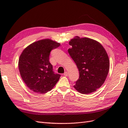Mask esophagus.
Instances as JSON below:
<instances>
[{
    "mask_svg": "<svg viewBox=\"0 0 128 128\" xmlns=\"http://www.w3.org/2000/svg\"><path fill=\"white\" fill-rule=\"evenodd\" d=\"M64 76H68V72H64Z\"/></svg>",
    "mask_w": 128,
    "mask_h": 128,
    "instance_id": "1",
    "label": "esophagus"
}]
</instances>
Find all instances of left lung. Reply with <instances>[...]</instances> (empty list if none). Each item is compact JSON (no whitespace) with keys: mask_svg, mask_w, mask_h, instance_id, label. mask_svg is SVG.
<instances>
[{"mask_svg":"<svg viewBox=\"0 0 128 128\" xmlns=\"http://www.w3.org/2000/svg\"><path fill=\"white\" fill-rule=\"evenodd\" d=\"M68 51L78 69L80 77L74 87L82 94H90L102 86L108 75L110 61L101 44L88 38L76 36L69 41Z\"/></svg>","mask_w":128,"mask_h":128,"instance_id":"1","label":"left lung"}]
</instances>
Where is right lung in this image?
Wrapping results in <instances>:
<instances>
[{"label": "right lung", "instance_id": "add662e5", "mask_svg": "<svg viewBox=\"0 0 128 128\" xmlns=\"http://www.w3.org/2000/svg\"><path fill=\"white\" fill-rule=\"evenodd\" d=\"M60 44L50 39L34 42L23 51L18 60V69L23 80L31 90L38 94L51 91L61 75L55 74L50 62L52 50Z\"/></svg>", "mask_w": 128, "mask_h": 128}]
</instances>
